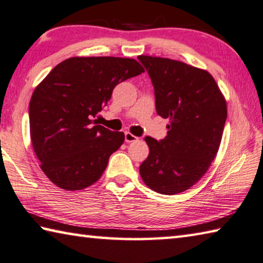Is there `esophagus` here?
<instances>
[{"label":"esophagus","mask_w":263,"mask_h":263,"mask_svg":"<svg viewBox=\"0 0 263 263\" xmlns=\"http://www.w3.org/2000/svg\"><path fill=\"white\" fill-rule=\"evenodd\" d=\"M138 140V137H136L135 135H132L130 132H125V141L126 142H132Z\"/></svg>","instance_id":"1"}]
</instances>
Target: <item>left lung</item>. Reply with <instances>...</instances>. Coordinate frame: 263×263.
I'll list each match as a JSON object with an SVG mask.
<instances>
[{"mask_svg":"<svg viewBox=\"0 0 263 263\" xmlns=\"http://www.w3.org/2000/svg\"><path fill=\"white\" fill-rule=\"evenodd\" d=\"M138 59L152 80L158 115L169 119L164 139L145 138L149 154L140 176L159 194L183 193L201 180L218 152L228 117L225 97L206 70L168 58Z\"/></svg>","mask_w":263,"mask_h":263,"instance_id":"obj_1","label":"left lung"}]
</instances>
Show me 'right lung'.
<instances>
[{
    "mask_svg": "<svg viewBox=\"0 0 263 263\" xmlns=\"http://www.w3.org/2000/svg\"><path fill=\"white\" fill-rule=\"evenodd\" d=\"M145 70L131 58L74 57L35 87L29 105L30 136L42 171L65 190L99 181L125 139L94 119L114 88Z\"/></svg>",
    "mask_w": 263,
    "mask_h": 263,
    "instance_id": "add662e5",
    "label": "right lung"
}]
</instances>
